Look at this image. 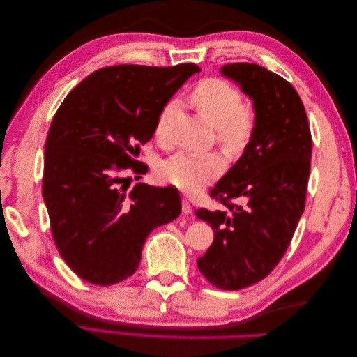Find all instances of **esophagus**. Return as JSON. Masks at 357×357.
<instances>
[{"mask_svg":"<svg viewBox=\"0 0 357 357\" xmlns=\"http://www.w3.org/2000/svg\"><path fill=\"white\" fill-rule=\"evenodd\" d=\"M181 210H183V213H185V214H192V205H190V202L188 199H183Z\"/></svg>","mask_w":357,"mask_h":357,"instance_id":"obj_1","label":"esophagus"}]
</instances>
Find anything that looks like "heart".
Instances as JSON below:
<instances>
[{"label":"heart","instance_id":"obj_1","mask_svg":"<svg viewBox=\"0 0 357 357\" xmlns=\"http://www.w3.org/2000/svg\"><path fill=\"white\" fill-rule=\"evenodd\" d=\"M190 101L202 117L218 128V139L232 152L243 150L252 137L255 116L248 107L241 105V93L232 84L219 79L202 80L190 93ZM172 114V104L160 112L155 134L162 138ZM225 160L218 153H178L168 159L160 176L171 185L193 192L218 177Z\"/></svg>","mask_w":357,"mask_h":357}]
</instances>
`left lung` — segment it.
<instances>
[{
    "instance_id": "left-lung-1",
    "label": "left lung",
    "mask_w": 357,
    "mask_h": 357,
    "mask_svg": "<svg viewBox=\"0 0 357 357\" xmlns=\"http://www.w3.org/2000/svg\"><path fill=\"white\" fill-rule=\"evenodd\" d=\"M222 75L253 101L255 126L241 158L210 195L223 208L197 210L214 241L197 264L208 282L238 290L261 282L286 253L305 208L311 132L298 92L256 63H228Z\"/></svg>"
}]
</instances>
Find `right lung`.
Listing matches in <instances>:
<instances>
[{
    "mask_svg": "<svg viewBox=\"0 0 357 357\" xmlns=\"http://www.w3.org/2000/svg\"><path fill=\"white\" fill-rule=\"evenodd\" d=\"M198 71L195 63L105 67L75 86L53 117L43 198L58 250L84 282L110 286L131 277L149 234L178 218L176 188L138 183L126 192L122 171L144 174L132 158L153 137L171 96Z\"/></svg>",
    "mask_w": 357,
    "mask_h": 357,
    "instance_id": "1",
    "label": "right lung"
}]
</instances>
